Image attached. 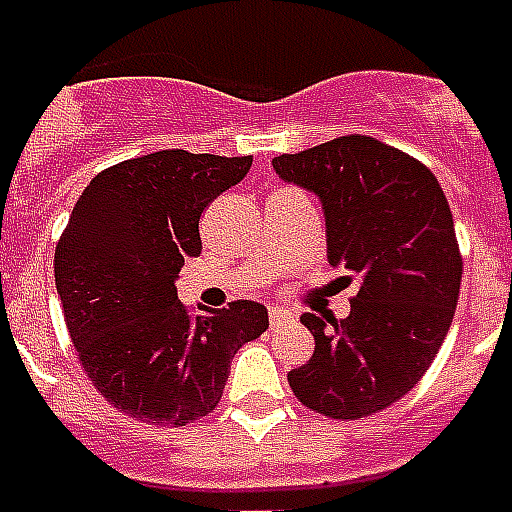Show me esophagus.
I'll return each instance as SVG.
<instances>
[{"label":"esophagus","mask_w":512,"mask_h":512,"mask_svg":"<svg viewBox=\"0 0 512 512\" xmlns=\"http://www.w3.org/2000/svg\"><path fill=\"white\" fill-rule=\"evenodd\" d=\"M288 320H290L288 309H282V306H272V309H269V322H272V327L282 325V322H288Z\"/></svg>","instance_id":"34e87169"}]
</instances>
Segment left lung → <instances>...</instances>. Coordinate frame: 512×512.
Segmentation results:
<instances>
[{
    "label": "left lung",
    "instance_id": "8db88e82",
    "mask_svg": "<svg viewBox=\"0 0 512 512\" xmlns=\"http://www.w3.org/2000/svg\"><path fill=\"white\" fill-rule=\"evenodd\" d=\"M272 166L320 198L327 261L359 280L346 320L301 317L314 354L288 372L290 388L335 420L386 410L423 378L455 317L463 259L444 190L423 163L362 134Z\"/></svg>",
    "mask_w": 512,
    "mask_h": 512
}]
</instances>
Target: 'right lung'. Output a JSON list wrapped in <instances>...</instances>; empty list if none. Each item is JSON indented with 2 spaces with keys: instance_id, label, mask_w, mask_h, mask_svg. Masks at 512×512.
Listing matches in <instances>:
<instances>
[{
  "instance_id": "right-lung-1",
  "label": "right lung",
  "mask_w": 512,
  "mask_h": 512,
  "mask_svg": "<svg viewBox=\"0 0 512 512\" xmlns=\"http://www.w3.org/2000/svg\"><path fill=\"white\" fill-rule=\"evenodd\" d=\"M251 163L158 150L97 174L73 206L55 251L65 325L97 391L132 418L177 428L208 415L235 351L269 327L256 301L192 317L174 285L203 248L200 214Z\"/></svg>"
}]
</instances>
